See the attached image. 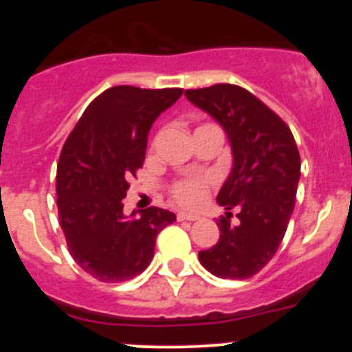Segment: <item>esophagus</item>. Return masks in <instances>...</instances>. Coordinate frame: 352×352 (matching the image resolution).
Segmentation results:
<instances>
[{"mask_svg":"<svg viewBox=\"0 0 352 352\" xmlns=\"http://www.w3.org/2000/svg\"><path fill=\"white\" fill-rule=\"evenodd\" d=\"M199 218H201V216L194 214V212H186V211L177 212V219H179V221H197Z\"/></svg>","mask_w":352,"mask_h":352,"instance_id":"esophagus-1","label":"esophagus"}]
</instances>
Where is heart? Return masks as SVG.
<instances>
[{"instance_id": "1", "label": "heart", "mask_w": 352, "mask_h": 352, "mask_svg": "<svg viewBox=\"0 0 352 352\" xmlns=\"http://www.w3.org/2000/svg\"><path fill=\"white\" fill-rule=\"evenodd\" d=\"M209 184H211L209 177H190V179L177 180L170 187V194L179 204L186 208H197L208 196Z\"/></svg>"}]
</instances>
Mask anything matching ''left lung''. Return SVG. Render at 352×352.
Returning <instances> with one entry per match:
<instances>
[{
	"label": "left lung",
	"instance_id": "left-lung-1",
	"mask_svg": "<svg viewBox=\"0 0 352 352\" xmlns=\"http://www.w3.org/2000/svg\"><path fill=\"white\" fill-rule=\"evenodd\" d=\"M186 97L221 124L232 144L233 168L216 201L225 209L218 219L219 240L199 252V262L223 279L257 274L278 252L296 201L301 160L291 129L264 102L230 83L186 90Z\"/></svg>",
	"mask_w": 352,
	"mask_h": 352
}]
</instances>
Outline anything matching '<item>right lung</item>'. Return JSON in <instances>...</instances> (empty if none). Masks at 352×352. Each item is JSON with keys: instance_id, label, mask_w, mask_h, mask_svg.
I'll use <instances>...</instances> for the list:
<instances>
[{"instance_id": "1", "label": "right lung", "mask_w": 352, "mask_h": 352, "mask_svg": "<svg viewBox=\"0 0 352 352\" xmlns=\"http://www.w3.org/2000/svg\"><path fill=\"white\" fill-rule=\"evenodd\" d=\"M182 91L109 88L88 105L63 146L56 173L59 223L71 257L98 281L141 274L153 258L158 233L175 221L173 212L153 206L127 218L122 199L127 180L143 166L156 117Z\"/></svg>"}]
</instances>
